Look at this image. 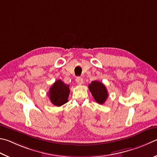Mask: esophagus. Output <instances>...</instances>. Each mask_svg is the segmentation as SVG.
<instances>
[{
	"instance_id": "obj_1",
	"label": "esophagus",
	"mask_w": 157,
	"mask_h": 157,
	"mask_svg": "<svg viewBox=\"0 0 157 157\" xmlns=\"http://www.w3.org/2000/svg\"><path fill=\"white\" fill-rule=\"evenodd\" d=\"M76 82L79 85H82L84 83V79L82 78H80V77H78V78H76Z\"/></svg>"
}]
</instances>
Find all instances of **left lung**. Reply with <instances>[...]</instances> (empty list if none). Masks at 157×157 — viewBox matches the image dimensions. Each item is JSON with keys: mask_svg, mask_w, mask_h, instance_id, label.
Instances as JSON below:
<instances>
[{"mask_svg": "<svg viewBox=\"0 0 157 157\" xmlns=\"http://www.w3.org/2000/svg\"><path fill=\"white\" fill-rule=\"evenodd\" d=\"M88 88L95 100L98 103L102 104L106 101L108 94L106 86L104 84L98 81H93L88 85Z\"/></svg>", "mask_w": 157, "mask_h": 157, "instance_id": "1", "label": "left lung"}]
</instances>
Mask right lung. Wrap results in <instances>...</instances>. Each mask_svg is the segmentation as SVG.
<instances>
[{
  "label": "right lung",
  "mask_w": 157,
  "mask_h": 157,
  "mask_svg": "<svg viewBox=\"0 0 157 157\" xmlns=\"http://www.w3.org/2000/svg\"><path fill=\"white\" fill-rule=\"evenodd\" d=\"M70 93L69 86L65 84L61 79L55 82L49 91L51 102L56 106H61L68 101Z\"/></svg>",
  "instance_id": "right-lung-1"
}]
</instances>
